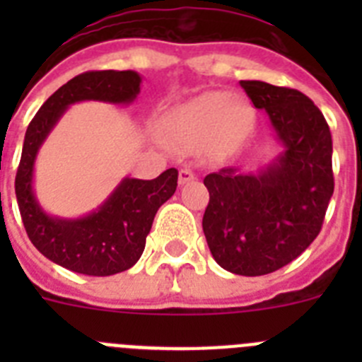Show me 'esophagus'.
<instances>
[{"instance_id": "34e87169", "label": "esophagus", "mask_w": 362, "mask_h": 362, "mask_svg": "<svg viewBox=\"0 0 362 362\" xmlns=\"http://www.w3.org/2000/svg\"><path fill=\"white\" fill-rule=\"evenodd\" d=\"M194 179H196V174L190 168H181L179 170V185H187L190 181H194Z\"/></svg>"}]
</instances>
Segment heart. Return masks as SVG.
I'll return each mask as SVG.
<instances>
[{
	"mask_svg": "<svg viewBox=\"0 0 362 362\" xmlns=\"http://www.w3.org/2000/svg\"><path fill=\"white\" fill-rule=\"evenodd\" d=\"M252 124L250 107L226 92H204L179 105L172 129L179 141L199 146L210 139L221 148L239 143Z\"/></svg>",
	"mask_w": 362,
	"mask_h": 362,
	"instance_id": "heart-1",
	"label": "heart"
}]
</instances>
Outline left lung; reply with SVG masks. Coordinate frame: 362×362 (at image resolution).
Returning <instances> with one entry per match:
<instances>
[{"instance_id": "1", "label": "left lung", "mask_w": 362, "mask_h": 362, "mask_svg": "<svg viewBox=\"0 0 362 362\" xmlns=\"http://www.w3.org/2000/svg\"><path fill=\"white\" fill-rule=\"evenodd\" d=\"M241 86L268 114L283 152L257 172L226 166L206 175L203 232L221 268L255 277L292 263L321 232L334 194L332 134L303 92L264 81Z\"/></svg>"}]
</instances>
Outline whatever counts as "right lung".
<instances>
[{"label": "right lung", "mask_w": 362, "mask_h": 362, "mask_svg": "<svg viewBox=\"0 0 362 362\" xmlns=\"http://www.w3.org/2000/svg\"><path fill=\"white\" fill-rule=\"evenodd\" d=\"M134 70H92L59 86L37 110L25 134L16 174V199L28 239L52 263L85 276H114L129 270L145 250L159 206L174 196L177 170L156 179L124 177L99 209L78 219L50 216L34 194V165L47 136L66 108L79 101L129 105L139 94Z\"/></svg>", "instance_id": "obj_1"}]
</instances>
